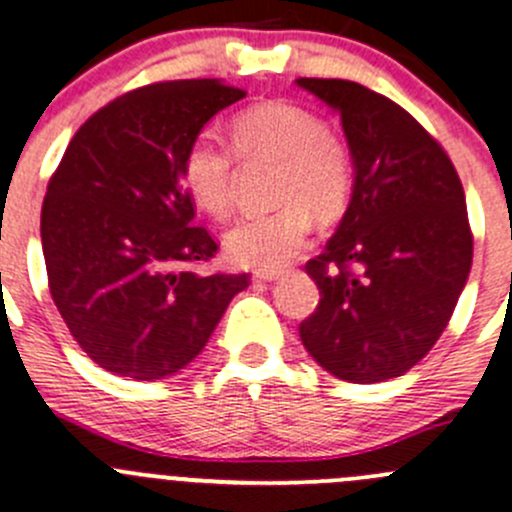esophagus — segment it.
I'll return each mask as SVG.
<instances>
[{"label": "esophagus", "mask_w": 512, "mask_h": 512, "mask_svg": "<svg viewBox=\"0 0 512 512\" xmlns=\"http://www.w3.org/2000/svg\"><path fill=\"white\" fill-rule=\"evenodd\" d=\"M284 276V271H259V274H253L256 281H279Z\"/></svg>", "instance_id": "obj_1"}]
</instances>
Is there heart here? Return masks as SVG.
<instances>
[{
    "label": "heart",
    "mask_w": 512,
    "mask_h": 512,
    "mask_svg": "<svg viewBox=\"0 0 512 512\" xmlns=\"http://www.w3.org/2000/svg\"><path fill=\"white\" fill-rule=\"evenodd\" d=\"M231 145L243 160H274V201L264 216L238 221L223 238L231 264L274 271L289 264L309 241L314 216H342L354 191L352 150L329 133L314 113L291 102H264L231 123ZM183 183L198 208L226 218L236 191V156L211 135L188 143L180 163Z\"/></svg>",
    "instance_id": "1"
}]
</instances>
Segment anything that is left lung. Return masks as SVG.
Instances as JSON below:
<instances>
[{
    "instance_id": "left-lung-1",
    "label": "left lung",
    "mask_w": 512,
    "mask_h": 512,
    "mask_svg": "<svg viewBox=\"0 0 512 512\" xmlns=\"http://www.w3.org/2000/svg\"><path fill=\"white\" fill-rule=\"evenodd\" d=\"M296 85L337 110L354 160L347 213L306 264L321 299L299 337L339 379L402 377L435 347L470 276L465 191L442 145L397 102L349 80Z\"/></svg>"
}]
</instances>
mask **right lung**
I'll list each match as a JSON object with an SVG mask.
<instances>
[{"label": "right lung", "mask_w": 512, "mask_h": 512, "mask_svg": "<svg viewBox=\"0 0 512 512\" xmlns=\"http://www.w3.org/2000/svg\"><path fill=\"white\" fill-rule=\"evenodd\" d=\"M246 92L221 80L155 82L85 120L42 203L57 311L107 372L153 382L203 352L248 274L198 276L218 243L193 226L180 163L203 125Z\"/></svg>", "instance_id": "add662e5"}]
</instances>
